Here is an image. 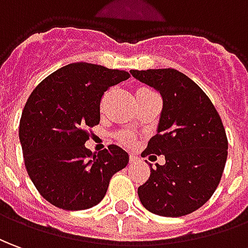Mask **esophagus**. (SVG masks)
Instances as JSON below:
<instances>
[{"instance_id":"34e87169","label":"esophagus","mask_w":248,"mask_h":248,"mask_svg":"<svg viewBox=\"0 0 248 248\" xmlns=\"http://www.w3.org/2000/svg\"><path fill=\"white\" fill-rule=\"evenodd\" d=\"M129 160H131V162H135V160H138V156L134 155V154H131V155H129Z\"/></svg>"}]
</instances>
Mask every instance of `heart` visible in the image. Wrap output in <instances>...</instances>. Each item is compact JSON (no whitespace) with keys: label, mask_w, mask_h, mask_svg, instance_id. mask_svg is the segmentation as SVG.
I'll return each instance as SVG.
<instances>
[{"label":"heart","mask_w":248,"mask_h":248,"mask_svg":"<svg viewBox=\"0 0 248 248\" xmlns=\"http://www.w3.org/2000/svg\"><path fill=\"white\" fill-rule=\"evenodd\" d=\"M139 90H143V89H139ZM139 90H138V92H139ZM123 140L125 141V143H129V141H131V139H129V138H128V136H125V138H124V139H123Z\"/></svg>","instance_id":"heart-1"}]
</instances>
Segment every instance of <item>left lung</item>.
<instances>
[{"label": "left lung", "mask_w": 248, "mask_h": 248, "mask_svg": "<svg viewBox=\"0 0 248 248\" xmlns=\"http://www.w3.org/2000/svg\"><path fill=\"white\" fill-rule=\"evenodd\" d=\"M138 81L163 100L156 135L143 156L163 155L150 178L138 187L143 206L165 217L197 211L212 197L224 171L228 140L212 101L196 82L174 69L131 70Z\"/></svg>", "instance_id": "left-lung-1"}]
</instances>
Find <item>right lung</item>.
I'll return each instance as SVG.
<instances>
[{
	"mask_svg": "<svg viewBox=\"0 0 248 248\" xmlns=\"http://www.w3.org/2000/svg\"><path fill=\"white\" fill-rule=\"evenodd\" d=\"M128 78L124 70L71 63L31 93L18 136L28 175L52 205L66 211L97 205L112 175L128 165V154L116 144L97 154L85 147L88 128L100 123L104 93Z\"/></svg>",
	"mask_w": 248,
	"mask_h": 248,
	"instance_id": "add662e5",
	"label": "right lung"
}]
</instances>
